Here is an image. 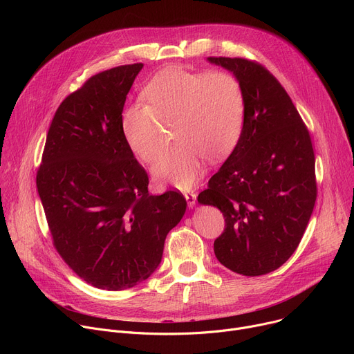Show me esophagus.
I'll list each match as a JSON object with an SVG mask.
<instances>
[{"instance_id":"obj_1","label":"esophagus","mask_w":354,"mask_h":354,"mask_svg":"<svg viewBox=\"0 0 354 354\" xmlns=\"http://www.w3.org/2000/svg\"><path fill=\"white\" fill-rule=\"evenodd\" d=\"M185 198L187 201L189 207H194V205H196V193L194 192H185Z\"/></svg>"}]
</instances>
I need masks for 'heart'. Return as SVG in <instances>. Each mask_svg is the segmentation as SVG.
I'll return each instance as SVG.
<instances>
[{"label":"heart","instance_id":"heart-1","mask_svg":"<svg viewBox=\"0 0 354 354\" xmlns=\"http://www.w3.org/2000/svg\"><path fill=\"white\" fill-rule=\"evenodd\" d=\"M142 100L123 111L122 136L137 160L151 164L161 148V126L172 124L176 144L158 157L153 174L175 187L189 189L203 158H224L242 136L245 91L232 73L167 70L145 85Z\"/></svg>","mask_w":354,"mask_h":354}]
</instances>
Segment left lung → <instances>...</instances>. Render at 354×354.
Segmentation results:
<instances>
[{
  "label": "left lung",
  "mask_w": 354,
  "mask_h": 354,
  "mask_svg": "<svg viewBox=\"0 0 354 354\" xmlns=\"http://www.w3.org/2000/svg\"><path fill=\"white\" fill-rule=\"evenodd\" d=\"M209 62L239 78L246 109L236 147L197 201L224 216L214 241L220 263L242 276H262L286 263L306 232L318 192L314 148L291 97L268 68L242 57Z\"/></svg>",
  "instance_id": "obj_1"
}]
</instances>
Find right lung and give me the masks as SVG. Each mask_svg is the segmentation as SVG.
I'll list each match as a JSON object with an SVG mask.
<instances>
[{
	"mask_svg": "<svg viewBox=\"0 0 354 354\" xmlns=\"http://www.w3.org/2000/svg\"><path fill=\"white\" fill-rule=\"evenodd\" d=\"M142 63L100 71L60 104L47 131L36 186L53 245L88 284L120 291L162 259L168 232L186 212L179 190L148 193L120 118Z\"/></svg>",
	"mask_w": 354,
	"mask_h": 354,
	"instance_id": "right-lung-1",
	"label": "right lung"
}]
</instances>
